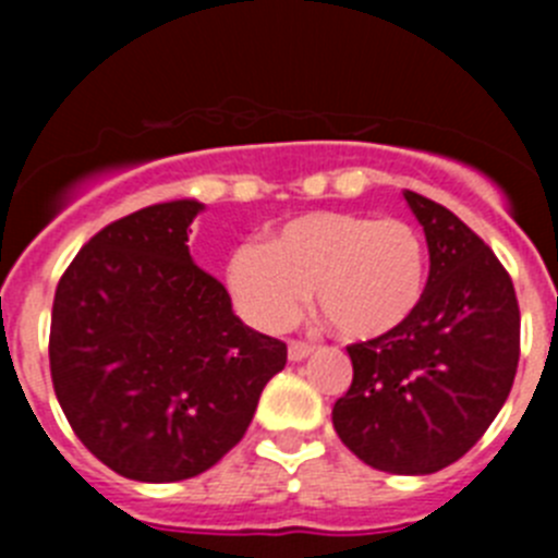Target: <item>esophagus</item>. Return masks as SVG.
I'll list each match as a JSON object with an SVG mask.
<instances>
[{
    "label": "esophagus",
    "mask_w": 558,
    "mask_h": 558,
    "mask_svg": "<svg viewBox=\"0 0 558 558\" xmlns=\"http://www.w3.org/2000/svg\"><path fill=\"white\" fill-rule=\"evenodd\" d=\"M310 352H313V347H310V343H304V340H290L288 343V357L293 360V363L304 360Z\"/></svg>",
    "instance_id": "34e87169"
}]
</instances>
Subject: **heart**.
Instances as JSON below:
<instances>
[{
  "label": "heart",
  "instance_id": "heart-1",
  "mask_svg": "<svg viewBox=\"0 0 558 558\" xmlns=\"http://www.w3.org/2000/svg\"><path fill=\"white\" fill-rule=\"evenodd\" d=\"M226 284L251 327L282 332L307 290L315 310L349 340L397 332L427 284V245L416 226L357 211H310L229 256Z\"/></svg>",
  "mask_w": 558,
  "mask_h": 558
}]
</instances>
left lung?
Segmentation results:
<instances>
[{"instance_id":"obj_1","label":"left lung","mask_w":558,"mask_h":558,"mask_svg":"<svg viewBox=\"0 0 558 558\" xmlns=\"http://www.w3.org/2000/svg\"><path fill=\"white\" fill-rule=\"evenodd\" d=\"M430 251L416 313L397 332L347 347L352 386L332 408L340 441L391 475H430L475 447L509 397L520 360L511 276L470 226L405 190Z\"/></svg>"}]
</instances>
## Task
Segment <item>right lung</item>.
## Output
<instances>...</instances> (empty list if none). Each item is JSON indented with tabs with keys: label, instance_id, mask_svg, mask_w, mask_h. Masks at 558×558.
<instances>
[{
	"label": "right lung",
	"instance_id": "add662e5",
	"mask_svg": "<svg viewBox=\"0 0 558 558\" xmlns=\"http://www.w3.org/2000/svg\"><path fill=\"white\" fill-rule=\"evenodd\" d=\"M198 201L145 206L97 231L61 276L49 372L69 425L117 475L186 481L245 436L288 347L245 327L190 256Z\"/></svg>",
	"mask_w": 558,
	"mask_h": 558
}]
</instances>
